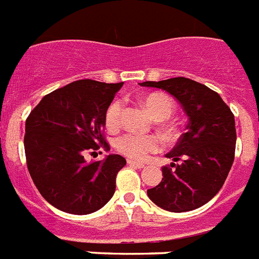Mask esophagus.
<instances>
[{
    "label": "esophagus",
    "mask_w": 259,
    "mask_h": 259,
    "mask_svg": "<svg viewBox=\"0 0 259 259\" xmlns=\"http://www.w3.org/2000/svg\"><path fill=\"white\" fill-rule=\"evenodd\" d=\"M127 164H129V166H132V167H136V168H143V167H145V164H143V163L134 162V160H132V159L127 160Z\"/></svg>",
    "instance_id": "34e87169"
}]
</instances>
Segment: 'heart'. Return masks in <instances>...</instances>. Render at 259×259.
<instances>
[{"label":"heart","instance_id":"b5f03b06","mask_svg":"<svg viewBox=\"0 0 259 259\" xmlns=\"http://www.w3.org/2000/svg\"><path fill=\"white\" fill-rule=\"evenodd\" d=\"M142 105L146 108L150 116L158 121L167 119L172 114L174 103L170 97L162 93H151L141 100ZM122 103L116 100L109 105L105 114V123L109 129H116L121 122ZM162 146V141L156 136H142V134L126 133L118 137L116 141V149L119 153L127 156L132 160H143L147 155L155 153Z\"/></svg>","mask_w":259,"mask_h":259}]
</instances>
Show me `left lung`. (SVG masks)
<instances>
[{
	"label": "left lung",
	"mask_w": 259,
	"mask_h": 259,
	"mask_svg": "<svg viewBox=\"0 0 259 259\" xmlns=\"http://www.w3.org/2000/svg\"><path fill=\"white\" fill-rule=\"evenodd\" d=\"M140 85L166 91L188 116L187 132L166 154L174 162L162 168V182L147 196L162 209H196L221 190L234 160L236 123L229 106L210 88L187 77L145 81Z\"/></svg>",
	"instance_id": "left-lung-1"
}]
</instances>
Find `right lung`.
<instances>
[{
    "label": "right lung",
    "mask_w": 259,
    "mask_h": 259,
    "mask_svg": "<svg viewBox=\"0 0 259 259\" xmlns=\"http://www.w3.org/2000/svg\"><path fill=\"white\" fill-rule=\"evenodd\" d=\"M122 84L77 80L46 95L26 119L30 177L40 195L63 212L92 213L114 195L125 158L110 154L87 162L85 154L108 145L105 114Z\"/></svg>",
    "instance_id": "add662e5"
}]
</instances>
